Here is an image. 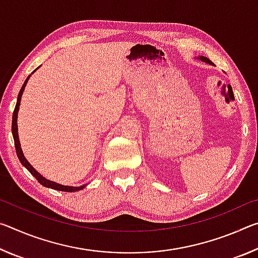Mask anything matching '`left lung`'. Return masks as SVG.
<instances>
[{
    "mask_svg": "<svg viewBox=\"0 0 258 258\" xmlns=\"http://www.w3.org/2000/svg\"><path fill=\"white\" fill-rule=\"evenodd\" d=\"M198 60H200V61H203V62H206V63H208V64H211V66H213V62H212V61L211 60H209L208 58H206V56H198V58H197Z\"/></svg>",
    "mask_w": 258,
    "mask_h": 258,
    "instance_id": "left-lung-1",
    "label": "left lung"
}]
</instances>
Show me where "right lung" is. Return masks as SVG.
<instances>
[{
    "instance_id": "add662e5",
    "label": "right lung",
    "mask_w": 258,
    "mask_h": 258,
    "mask_svg": "<svg viewBox=\"0 0 258 258\" xmlns=\"http://www.w3.org/2000/svg\"><path fill=\"white\" fill-rule=\"evenodd\" d=\"M40 67H37L35 71L32 73L34 74L35 72L37 71V69ZM32 74L26 78L25 83L21 86L20 89V92L18 94V99H17V104H16V108H15V111H14V115H12V135H14V140H15V147H16V152H17V156H18V158L20 160V163L23 164L26 168L28 169L29 173L32 174V175L35 176V178L41 183L42 185H44L46 187H51V189H54V190H59V191H64V192H75V191H80L82 189H84L86 186V184H83L81 186H69V185H62V184H59V183L53 182V181H50L45 178L43 175H41L40 173H38L36 169H35L32 165L28 163V160L26 159V157L24 156V152L23 149H21L20 147V141H19V135H18V124H17V119H18V111H19V106H20V101H21V97H23V93L25 91V87L27 85V82L29 80V77L32 76Z\"/></svg>"
}]
</instances>
